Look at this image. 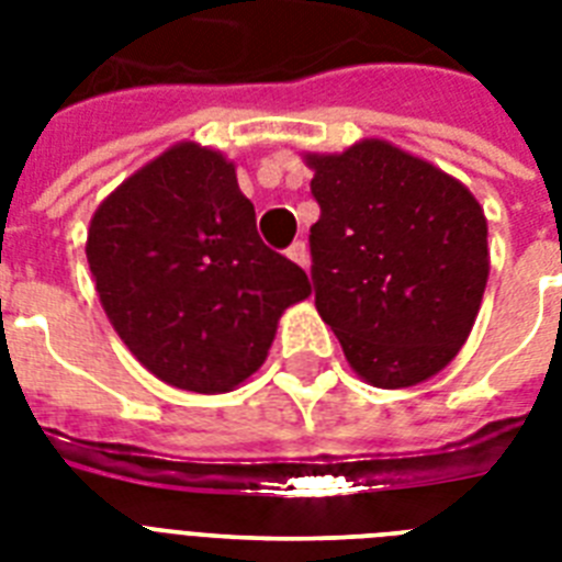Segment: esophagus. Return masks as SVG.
Here are the masks:
<instances>
[{
  "label": "esophagus",
  "mask_w": 562,
  "mask_h": 562,
  "mask_svg": "<svg viewBox=\"0 0 562 562\" xmlns=\"http://www.w3.org/2000/svg\"><path fill=\"white\" fill-rule=\"evenodd\" d=\"M285 256H289L291 262H297L300 268H308V247L306 241H294V245L285 250Z\"/></svg>",
  "instance_id": "obj_1"
}]
</instances>
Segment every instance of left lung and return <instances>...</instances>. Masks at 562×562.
<instances>
[{
    "label": "left lung",
    "instance_id": "8db88e82",
    "mask_svg": "<svg viewBox=\"0 0 562 562\" xmlns=\"http://www.w3.org/2000/svg\"><path fill=\"white\" fill-rule=\"evenodd\" d=\"M306 162L321 206L308 229L317 312L364 382H426L479 315L490 273L484 210L463 183L382 139Z\"/></svg>",
    "mask_w": 562,
    "mask_h": 562
}]
</instances>
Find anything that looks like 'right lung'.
Wrapping results in <instances>:
<instances>
[{
	"label": "right lung",
	"instance_id": "add662e5",
	"mask_svg": "<svg viewBox=\"0 0 562 562\" xmlns=\"http://www.w3.org/2000/svg\"><path fill=\"white\" fill-rule=\"evenodd\" d=\"M87 262L110 324L157 379L224 393L262 368L277 321L312 294L265 245L218 151L180 143L101 203Z\"/></svg>",
	"mask_w": 562,
	"mask_h": 562
}]
</instances>
